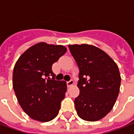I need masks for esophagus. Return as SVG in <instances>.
<instances>
[{
	"instance_id": "1",
	"label": "esophagus",
	"mask_w": 134,
	"mask_h": 134,
	"mask_svg": "<svg viewBox=\"0 0 134 134\" xmlns=\"http://www.w3.org/2000/svg\"><path fill=\"white\" fill-rule=\"evenodd\" d=\"M73 84H74V81L72 80H69V81H67V87L72 86Z\"/></svg>"
}]
</instances>
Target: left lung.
Instances as JSON below:
<instances>
[{"mask_svg":"<svg viewBox=\"0 0 134 134\" xmlns=\"http://www.w3.org/2000/svg\"><path fill=\"white\" fill-rule=\"evenodd\" d=\"M79 67V96L75 99L77 115L87 121L102 119L112 110L119 94L118 67L104 51L88 44L69 45Z\"/></svg>","mask_w":134,"mask_h":134,"instance_id":"obj_1","label":"left lung"}]
</instances>
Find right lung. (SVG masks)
Returning <instances> with one entry per match:
<instances>
[{
    "label": "right lung",
    "mask_w": 134,
    "mask_h": 134,
    "mask_svg": "<svg viewBox=\"0 0 134 134\" xmlns=\"http://www.w3.org/2000/svg\"><path fill=\"white\" fill-rule=\"evenodd\" d=\"M66 51L63 46L42 42L29 48L15 64V94L22 109L32 119L48 122L57 116L67 84L64 80H55L52 64Z\"/></svg>",
    "instance_id": "right-lung-1"
}]
</instances>
